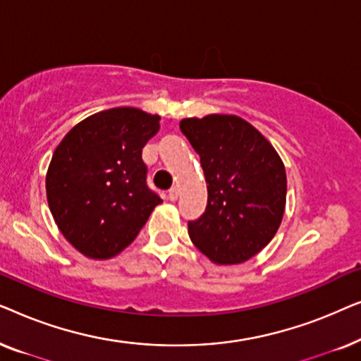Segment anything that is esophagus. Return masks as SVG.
Wrapping results in <instances>:
<instances>
[{
  "label": "esophagus",
  "instance_id": "1",
  "mask_svg": "<svg viewBox=\"0 0 361 361\" xmlns=\"http://www.w3.org/2000/svg\"><path fill=\"white\" fill-rule=\"evenodd\" d=\"M167 197H169V200L176 202L177 197H179V187H172V189H169V194H167Z\"/></svg>",
  "mask_w": 361,
  "mask_h": 361
}]
</instances>
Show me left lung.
Segmentation results:
<instances>
[{
  "instance_id": "obj_1",
  "label": "left lung",
  "mask_w": 361,
  "mask_h": 361,
  "mask_svg": "<svg viewBox=\"0 0 361 361\" xmlns=\"http://www.w3.org/2000/svg\"><path fill=\"white\" fill-rule=\"evenodd\" d=\"M180 131L200 156L209 200L189 236L215 264H240L273 240L284 215L286 169L273 145L243 118H184Z\"/></svg>"
}]
</instances>
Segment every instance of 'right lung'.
I'll return each mask as SVG.
<instances>
[{"mask_svg":"<svg viewBox=\"0 0 361 361\" xmlns=\"http://www.w3.org/2000/svg\"><path fill=\"white\" fill-rule=\"evenodd\" d=\"M159 120L140 108H110L73 126L54 151L46 176L49 209L61 233L87 258L121 253L162 202L146 184L141 157Z\"/></svg>","mask_w":361,"mask_h":361,"instance_id":"obj_1","label":"right lung"}]
</instances>
